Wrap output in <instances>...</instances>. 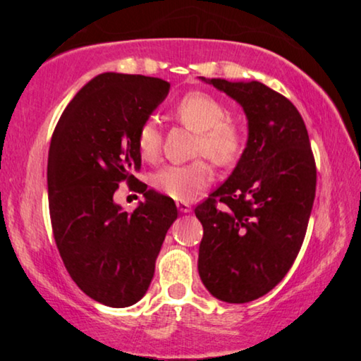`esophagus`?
<instances>
[{
  "instance_id": "34e87169",
  "label": "esophagus",
  "mask_w": 361,
  "mask_h": 361,
  "mask_svg": "<svg viewBox=\"0 0 361 361\" xmlns=\"http://www.w3.org/2000/svg\"><path fill=\"white\" fill-rule=\"evenodd\" d=\"M177 209H179L182 214H189V212L192 210V207H190V204L189 202H180V200H177Z\"/></svg>"
}]
</instances>
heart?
I'll return each instance as SVG.
<instances>
[{"instance_id":"1","label":"heart","mask_w":361,"mask_h":361,"mask_svg":"<svg viewBox=\"0 0 361 361\" xmlns=\"http://www.w3.org/2000/svg\"><path fill=\"white\" fill-rule=\"evenodd\" d=\"M172 115L182 125L197 131L195 152L205 154L216 166L236 159L241 149V136L233 123L225 120V106L209 93H187L172 108ZM136 145L145 161H156L162 146V133L156 121L147 120L137 130ZM214 180V171L204 159L189 164L162 167L152 177V185L174 200H192Z\"/></svg>"}]
</instances>
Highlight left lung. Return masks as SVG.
I'll return each mask as SVG.
<instances>
[{"instance_id":"left-lung-1","label":"left lung","mask_w":361,"mask_h":361,"mask_svg":"<svg viewBox=\"0 0 361 361\" xmlns=\"http://www.w3.org/2000/svg\"><path fill=\"white\" fill-rule=\"evenodd\" d=\"M205 82L243 106L248 142L228 179L195 207L204 226L199 274L214 298L245 304L279 284L298 258L317 169L307 128L288 98L259 82Z\"/></svg>"}]
</instances>
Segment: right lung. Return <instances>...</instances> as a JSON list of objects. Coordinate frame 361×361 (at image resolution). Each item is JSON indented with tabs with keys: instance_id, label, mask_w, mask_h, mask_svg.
I'll use <instances>...</instances> for the list:
<instances>
[{
	"instance_id": "1",
	"label": "right lung",
	"mask_w": 361,
	"mask_h": 361,
	"mask_svg": "<svg viewBox=\"0 0 361 361\" xmlns=\"http://www.w3.org/2000/svg\"><path fill=\"white\" fill-rule=\"evenodd\" d=\"M161 78L106 72L73 97L54 130L47 161L49 212L57 250L78 288L110 307L136 304L177 207L136 179V135L169 93ZM121 181L145 195L131 214L114 204Z\"/></svg>"
}]
</instances>
